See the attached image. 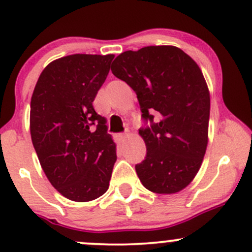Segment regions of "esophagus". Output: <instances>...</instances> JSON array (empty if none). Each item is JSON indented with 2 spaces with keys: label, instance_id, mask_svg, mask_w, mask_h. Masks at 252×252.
<instances>
[{
  "label": "esophagus",
  "instance_id": "obj_1",
  "mask_svg": "<svg viewBox=\"0 0 252 252\" xmlns=\"http://www.w3.org/2000/svg\"><path fill=\"white\" fill-rule=\"evenodd\" d=\"M128 138H129L128 132H124V134H118L117 135V140H118V142H120V143H124L126 140H128Z\"/></svg>",
  "mask_w": 252,
  "mask_h": 252
}]
</instances>
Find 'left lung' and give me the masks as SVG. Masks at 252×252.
<instances>
[{"mask_svg":"<svg viewBox=\"0 0 252 252\" xmlns=\"http://www.w3.org/2000/svg\"><path fill=\"white\" fill-rule=\"evenodd\" d=\"M111 71L136 92L143 118L152 122L138 131L147 147L146 160L135 167L142 185L156 194L186 189L209 143L210 91L198 63L175 46H148L121 53Z\"/></svg>","mask_w":252,"mask_h":252,"instance_id":"8db88e82","label":"left lung"}]
</instances>
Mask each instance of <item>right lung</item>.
I'll return each instance as SVG.
<instances>
[{"label":"right lung","mask_w":252,"mask_h":252,"mask_svg":"<svg viewBox=\"0 0 252 252\" xmlns=\"http://www.w3.org/2000/svg\"><path fill=\"white\" fill-rule=\"evenodd\" d=\"M114 57L72 54L53 60L32 94L34 149L52 186L72 201L103 195L117 160L116 143L92 105Z\"/></svg>","instance_id":"right-lung-1"}]
</instances>
